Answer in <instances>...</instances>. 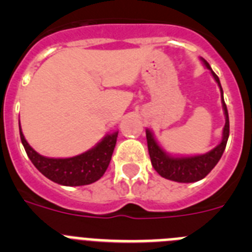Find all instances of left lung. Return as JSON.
<instances>
[{"mask_svg": "<svg viewBox=\"0 0 252 252\" xmlns=\"http://www.w3.org/2000/svg\"><path fill=\"white\" fill-rule=\"evenodd\" d=\"M207 69L211 70L215 81L217 82L222 93V107H223L224 116H226V124L223 127V133H222V141L216 146L213 150L209 153L203 154V155H195V157H183V158H174L170 157L165 151L162 150L154 139V135L150 130H146V140H148V149L149 155H150L151 164L154 169L161 175L162 178L169 180H174L179 183H193L198 180L203 179L204 177L209 174V171L212 170L217 162L221 159L222 154L226 149L227 140L230 135V121H228V112H227V106L223 99V91H222L220 78L217 77L212 68L209 66L206 60L202 59Z\"/></svg>", "mask_w": 252, "mask_h": 252, "instance_id": "1", "label": "left lung"}]
</instances>
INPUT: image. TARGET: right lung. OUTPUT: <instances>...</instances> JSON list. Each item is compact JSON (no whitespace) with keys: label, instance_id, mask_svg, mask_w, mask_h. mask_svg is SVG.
Segmentation results:
<instances>
[{"label":"right lung","instance_id":"obj_1","mask_svg":"<svg viewBox=\"0 0 252 252\" xmlns=\"http://www.w3.org/2000/svg\"><path fill=\"white\" fill-rule=\"evenodd\" d=\"M119 132L108 133L91 150L66 159H53L37 154L25 140L20 126V137L29 159L35 168L55 183L68 187L94 183L110 165Z\"/></svg>","mask_w":252,"mask_h":252}]
</instances>
